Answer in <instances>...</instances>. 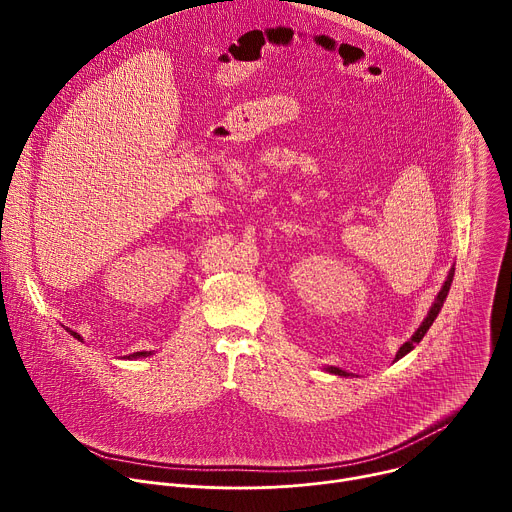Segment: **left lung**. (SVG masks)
<instances>
[{
	"label": "left lung",
	"instance_id": "obj_1",
	"mask_svg": "<svg viewBox=\"0 0 512 512\" xmlns=\"http://www.w3.org/2000/svg\"><path fill=\"white\" fill-rule=\"evenodd\" d=\"M454 271H456V269L452 267L450 273H448V277H446V281H444V285H442V289H440V294L435 296V300H433V304H431L427 316L423 318V322L419 324V328L413 332V336L397 350L395 360H399V358H403L405 354H409V352L423 340V336L427 334L429 326L433 324V320L437 318V314H440V310H442V306H444V302H446V298H448V291H450V285H452V279H454ZM326 371L332 373V375H338V377H350V373H346V371H342V369H338V367H326Z\"/></svg>",
	"mask_w": 512,
	"mask_h": 512
}]
</instances>
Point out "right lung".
<instances>
[{
	"mask_svg": "<svg viewBox=\"0 0 512 512\" xmlns=\"http://www.w3.org/2000/svg\"><path fill=\"white\" fill-rule=\"evenodd\" d=\"M66 332H70V336H75L77 340H83V336H81L79 332H75V330H70V328H66ZM152 354H154L152 350H150V352H148V350H143V352H133V354H129L127 358H145V356H152Z\"/></svg>",
	"mask_w": 512,
	"mask_h": 512,
	"instance_id": "right-lung-1",
	"label": "right lung"
}]
</instances>
